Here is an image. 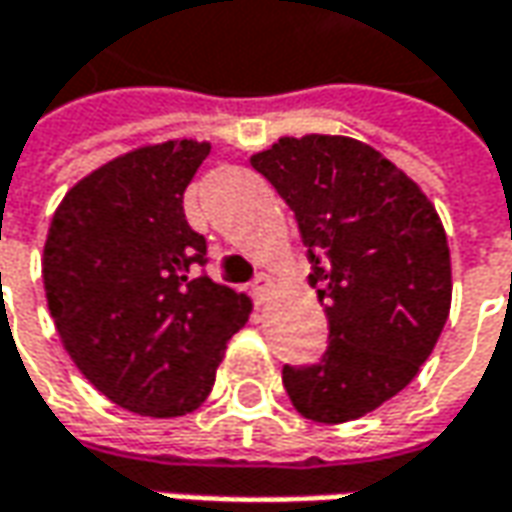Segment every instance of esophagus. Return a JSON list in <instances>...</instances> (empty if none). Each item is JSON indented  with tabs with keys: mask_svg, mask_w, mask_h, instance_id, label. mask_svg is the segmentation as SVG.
I'll return each instance as SVG.
<instances>
[{
	"mask_svg": "<svg viewBox=\"0 0 512 512\" xmlns=\"http://www.w3.org/2000/svg\"><path fill=\"white\" fill-rule=\"evenodd\" d=\"M270 293H273V279L262 273V276L253 282V299H256L259 305H265L267 299H270Z\"/></svg>",
	"mask_w": 512,
	"mask_h": 512,
	"instance_id": "34e87169",
	"label": "esophagus"
}]
</instances>
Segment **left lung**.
Here are the masks:
<instances>
[{
    "label": "left lung",
    "instance_id": "1",
    "mask_svg": "<svg viewBox=\"0 0 512 512\" xmlns=\"http://www.w3.org/2000/svg\"><path fill=\"white\" fill-rule=\"evenodd\" d=\"M296 213L330 344L285 364L293 407L342 424L416 379L450 313V247L433 202L404 170L350 136H282L250 156Z\"/></svg>",
    "mask_w": 512,
    "mask_h": 512
}]
</instances>
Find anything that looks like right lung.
I'll use <instances>...</instances> for the list:
<instances>
[{
	"label": "right lung",
	"mask_w": 512,
	"mask_h": 512,
	"mask_svg": "<svg viewBox=\"0 0 512 512\" xmlns=\"http://www.w3.org/2000/svg\"><path fill=\"white\" fill-rule=\"evenodd\" d=\"M210 142L170 139L110 159L65 193L42 279L68 356L102 396L139 416L193 413L216 382L250 299L216 285L185 190Z\"/></svg>",
	"instance_id": "1"
}]
</instances>
